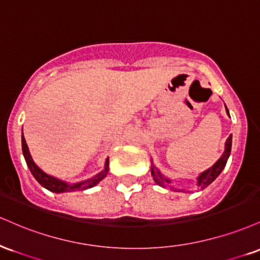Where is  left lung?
<instances>
[{"label": "left lung", "instance_id": "8db88e82", "mask_svg": "<svg viewBox=\"0 0 260 260\" xmlns=\"http://www.w3.org/2000/svg\"><path fill=\"white\" fill-rule=\"evenodd\" d=\"M225 107H226V106H225ZM226 112H228V114H229L228 108H226ZM231 141H233V135H230V136L228 137L226 143H225V152H224V153H222L221 157L219 158V160L216 161V163L212 168H209V169L207 170V172L202 173L197 178L198 186H200L201 188H206L207 186L212 184V182L214 181V180L218 178L219 175H220V173L222 172V169H224L225 166H226V161L229 159V155H230ZM151 172H152V175H153L154 181L157 182V185L163 186V187H164V186L169 185L170 182H172L169 179L166 178V176H164L163 174H160L159 170H158L154 166H152Z\"/></svg>", "mask_w": 260, "mask_h": 260}]
</instances>
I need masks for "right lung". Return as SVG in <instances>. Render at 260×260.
Here are the masks:
<instances>
[{"mask_svg": "<svg viewBox=\"0 0 260 260\" xmlns=\"http://www.w3.org/2000/svg\"><path fill=\"white\" fill-rule=\"evenodd\" d=\"M21 148H23V154L24 158H25L27 167H29L30 172L34 175V178L38 180V182L41 186H44L45 188L50 190L51 192H56V193H62V192H73V191H82V190H87V188L93 187L94 185H97L101 180H103L108 174V166H109V160H106V166L105 169L102 170L100 174H97L96 176L92 179H88L86 181H82V182H78V184H73L69 185L67 182L62 181V180H58L53 176L48 175L42 172L40 168L34 163L31 155H30L29 148H27V145L25 142V139L24 136H21Z\"/></svg>", "mask_w": 260, "mask_h": 260, "instance_id": "obj_1", "label": "right lung"}]
</instances>
